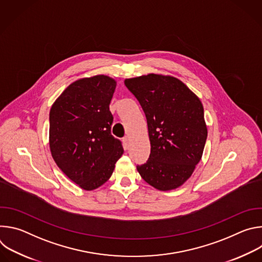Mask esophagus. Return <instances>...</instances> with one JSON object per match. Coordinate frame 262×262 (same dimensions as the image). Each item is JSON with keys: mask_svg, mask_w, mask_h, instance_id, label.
<instances>
[{"mask_svg": "<svg viewBox=\"0 0 262 262\" xmlns=\"http://www.w3.org/2000/svg\"><path fill=\"white\" fill-rule=\"evenodd\" d=\"M123 145H124V147L127 149L128 148V146H129V138L126 136V137H124L123 138Z\"/></svg>", "mask_w": 262, "mask_h": 262, "instance_id": "obj_1", "label": "esophagus"}]
</instances>
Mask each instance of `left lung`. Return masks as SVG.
<instances>
[{
  "label": "left lung",
  "instance_id": "1",
  "mask_svg": "<svg viewBox=\"0 0 262 262\" xmlns=\"http://www.w3.org/2000/svg\"><path fill=\"white\" fill-rule=\"evenodd\" d=\"M124 84L144 111L151 146L138 172L160 191L178 188L200 162L207 138L200 99L178 79L161 74L126 79Z\"/></svg>",
  "mask_w": 262,
  "mask_h": 262
}]
</instances>
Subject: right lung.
Segmentation results:
<instances>
[{
  "instance_id": "right-lung-1",
  "label": "right lung",
  "mask_w": 262,
  "mask_h": 262,
  "mask_svg": "<svg viewBox=\"0 0 262 262\" xmlns=\"http://www.w3.org/2000/svg\"><path fill=\"white\" fill-rule=\"evenodd\" d=\"M115 80L95 76L70 84L50 112V147L62 172L83 190L92 191L112 175L123 154L111 134L110 102Z\"/></svg>"
}]
</instances>
